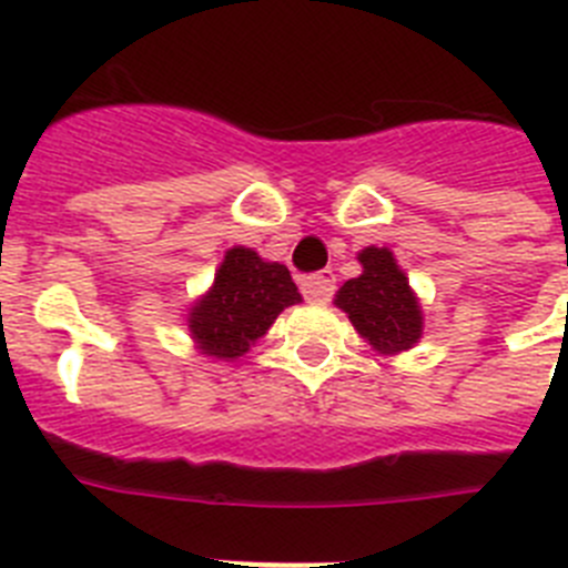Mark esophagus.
Wrapping results in <instances>:
<instances>
[{
	"label": "esophagus",
	"mask_w": 568,
	"mask_h": 568,
	"mask_svg": "<svg viewBox=\"0 0 568 568\" xmlns=\"http://www.w3.org/2000/svg\"><path fill=\"white\" fill-rule=\"evenodd\" d=\"M301 293H304L307 301H315V304H327L335 293L333 270H321V273L304 275V278H301Z\"/></svg>",
	"instance_id": "obj_1"
}]
</instances>
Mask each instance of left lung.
I'll return each instance as SVG.
<instances>
[{"instance_id":"left-lung-1","label":"left lung","mask_w":568,"mask_h":568,"mask_svg":"<svg viewBox=\"0 0 568 568\" xmlns=\"http://www.w3.org/2000/svg\"><path fill=\"white\" fill-rule=\"evenodd\" d=\"M358 258L364 273L346 281L335 295V304L375 349H409L420 338V307L409 281L386 247H366Z\"/></svg>"}]
</instances>
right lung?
<instances>
[{
	"label": "right lung",
	"instance_id": "add662e5",
	"mask_svg": "<svg viewBox=\"0 0 568 568\" xmlns=\"http://www.w3.org/2000/svg\"><path fill=\"white\" fill-rule=\"evenodd\" d=\"M301 301L284 264L233 247L215 273L213 290L190 313V333L207 355L239 358L290 304Z\"/></svg>",
	"mask_w": 568,
	"mask_h": 568
}]
</instances>
